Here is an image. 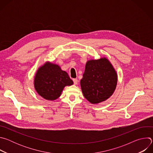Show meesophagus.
I'll list each match as a JSON object with an SVG mask.
<instances>
[{"mask_svg":"<svg viewBox=\"0 0 153 153\" xmlns=\"http://www.w3.org/2000/svg\"><path fill=\"white\" fill-rule=\"evenodd\" d=\"M73 82H74V85H77V84L78 80H77V79H73Z\"/></svg>","mask_w":153,"mask_h":153,"instance_id":"esophagus-1","label":"esophagus"}]
</instances>
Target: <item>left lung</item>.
I'll list each match as a JSON object with an SVG mask.
<instances>
[{
    "label": "left lung",
    "mask_w": 153,
    "mask_h": 153,
    "mask_svg": "<svg viewBox=\"0 0 153 153\" xmlns=\"http://www.w3.org/2000/svg\"><path fill=\"white\" fill-rule=\"evenodd\" d=\"M117 75L105 57L86 62L80 86L84 97L93 104L103 102L114 93Z\"/></svg>",
    "instance_id": "8db88e82"
}]
</instances>
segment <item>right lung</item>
<instances>
[{
	"mask_svg": "<svg viewBox=\"0 0 153 153\" xmlns=\"http://www.w3.org/2000/svg\"><path fill=\"white\" fill-rule=\"evenodd\" d=\"M34 84L40 96L48 100H54L60 97L64 87L73 85V82L59 65L46 62L38 69Z\"/></svg>",
	"mask_w": 153,
	"mask_h": 153,
	"instance_id": "1",
	"label": "right lung"
}]
</instances>
